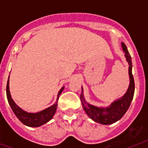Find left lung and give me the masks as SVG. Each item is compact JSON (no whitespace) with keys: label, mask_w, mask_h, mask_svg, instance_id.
Instances as JSON below:
<instances>
[{"label":"left lung","mask_w":148,"mask_h":148,"mask_svg":"<svg viewBox=\"0 0 148 148\" xmlns=\"http://www.w3.org/2000/svg\"><path fill=\"white\" fill-rule=\"evenodd\" d=\"M122 48L125 53V58L129 64L130 84L126 94L121 98L114 101L108 108H98L96 106L91 105L86 102L83 93L81 95V101L84 110H85L88 117L99 124L108 125L117 121L124 116L127 110H128L131 101L133 100L134 93V80L132 74L131 57L127 49L126 45L124 43H122ZM82 91H83V88H82Z\"/></svg>","instance_id":"left-lung-1"}]
</instances>
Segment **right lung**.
Segmentation results:
<instances>
[{"instance_id": "add662e5", "label": "right lung", "mask_w": 148, "mask_h": 148, "mask_svg": "<svg viewBox=\"0 0 148 148\" xmlns=\"http://www.w3.org/2000/svg\"><path fill=\"white\" fill-rule=\"evenodd\" d=\"M64 90V87L60 90L58 95V100L59 97V95L61 94V92ZM7 97H8V103L10 104V108L12 109L13 112L14 113L16 117L20 120V121L23 123L24 125L28 127H40L43 124H46L53 117L55 114L56 110H57V106H58V100L56 103L52 106L47 108V109L41 110L38 113H28L25 110H22L21 108H19L18 106L14 103L10 96V90H9V77H8V83H7Z\"/></svg>"}]
</instances>
